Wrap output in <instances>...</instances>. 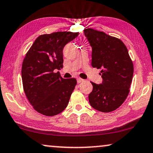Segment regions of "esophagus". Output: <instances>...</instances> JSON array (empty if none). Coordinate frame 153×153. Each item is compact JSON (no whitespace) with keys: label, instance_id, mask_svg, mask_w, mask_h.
Wrapping results in <instances>:
<instances>
[{"label":"esophagus","instance_id":"esophagus-1","mask_svg":"<svg viewBox=\"0 0 153 153\" xmlns=\"http://www.w3.org/2000/svg\"><path fill=\"white\" fill-rule=\"evenodd\" d=\"M85 81V79H83L82 78H80V77H78V78H77V83H81L82 82Z\"/></svg>","mask_w":153,"mask_h":153}]
</instances>
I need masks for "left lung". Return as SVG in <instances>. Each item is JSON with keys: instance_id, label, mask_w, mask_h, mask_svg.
I'll use <instances>...</instances> for the list:
<instances>
[{"instance_id": "obj_1", "label": "left lung", "mask_w": 153, "mask_h": 153, "mask_svg": "<svg viewBox=\"0 0 153 153\" xmlns=\"http://www.w3.org/2000/svg\"><path fill=\"white\" fill-rule=\"evenodd\" d=\"M92 48L91 66L100 69L102 82H91L89 95L91 107L102 112L119 108L130 92L134 66L126 45L119 39L91 28L85 29Z\"/></svg>"}]
</instances>
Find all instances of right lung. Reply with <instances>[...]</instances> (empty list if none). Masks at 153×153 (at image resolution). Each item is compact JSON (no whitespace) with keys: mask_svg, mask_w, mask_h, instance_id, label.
Listing matches in <instances>:
<instances>
[{"mask_svg":"<svg viewBox=\"0 0 153 153\" xmlns=\"http://www.w3.org/2000/svg\"><path fill=\"white\" fill-rule=\"evenodd\" d=\"M78 33L56 32L39 36L25 56L21 76L27 100L34 110L47 117L63 111L77 84L76 78L64 79L63 48Z\"/></svg>","mask_w":153,"mask_h":153,"instance_id":"right-lung-1","label":"right lung"}]
</instances>
